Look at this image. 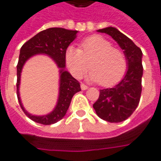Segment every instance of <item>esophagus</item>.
<instances>
[{
  "label": "esophagus",
  "instance_id": "esophagus-1",
  "mask_svg": "<svg viewBox=\"0 0 161 161\" xmlns=\"http://www.w3.org/2000/svg\"><path fill=\"white\" fill-rule=\"evenodd\" d=\"M81 89H82L83 91H86V90L88 89V86L87 85H85V84H81Z\"/></svg>",
  "mask_w": 161,
  "mask_h": 161
}]
</instances>
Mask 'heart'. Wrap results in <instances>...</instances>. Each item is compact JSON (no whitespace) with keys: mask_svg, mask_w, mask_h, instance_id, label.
<instances>
[{"mask_svg":"<svg viewBox=\"0 0 161 161\" xmlns=\"http://www.w3.org/2000/svg\"><path fill=\"white\" fill-rule=\"evenodd\" d=\"M64 57L67 67L74 77H81L90 66L91 70L87 75L88 80L99 82L104 87L118 83L127 69L124 53L99 35L85 39L81 44V49L69 46Z\"/></svg>","mask_w":161,"mask_h":161,"instance_id":"b5f03b06","label":"heart"}]
</instances>
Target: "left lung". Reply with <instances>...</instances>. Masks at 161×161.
Masks as SVG:
<instances>
[{"label":"left lung","instance_id":"left-lung-1","mask_svg":"<svg viewBox=\"0 0 161 161\" xmlns=\"http://www.w3.org/2000/svg\"><path fill=\"white\" fill-rule=\"evenodd\" d=\"M112 37L123 50L127 60L124 77L113 88L100 90L97 101L93 104L97 115L108 122H121L128 119L137 108L142 94L143 75L142 52L129 38L113 26L97 30Z\"/></svg>","mask_w":161,"mask_h":161}]
</instances>
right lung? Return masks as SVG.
I'll return each mask as SVG.
<instances>
[{
    "label": "right lung",
    "instance_id": "obj_1",
    "mask_svg": "<svg viewBox=\"0 0 161 161\" xmlns=\"http://www.w3.org/2000/svg\"><path fill=\"white\" fill-rule=\"evenodd\" d=\"M77 30H67L61 27H52L41 31L26 41L20 48L17 64V97L24 113L33 121L44 125H51L60 121L66 114L71 98L81 91L80 84L70 72L65 70V51L70 43L77 38ZM37 54L50 56L56 64L60 71V88L56 106L53 112L44 116L30 114L24 108L19 96L20 76L24 64L27 60Z\"/></svg>",
    "mask_w": 161,
    "mask_h": 161
}]
</instances>
